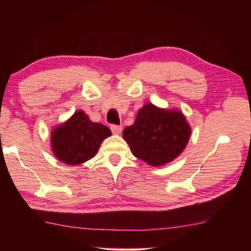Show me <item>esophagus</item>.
I'll return each mask as SVG.
<instances>
[{"mask_svg": "<svg viewBox=\"0 0 251 251\" xmlns=\"http://www.w3.org/2000/svg\"><path fill=\"white\" fill-rule=\"evenodd\" d=\"M122 129H123L122 126H118V125H112V126H110V130L113 131V134H116V135L121 134L122 133Z\"/></svg>", "mask_w": 251, "mask_h": 251, "instance_id": "34e87169", "label": "esophagus"}]
</instances>
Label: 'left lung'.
Masks as SVG:
<instances>
[{"mask_svg": "<svg viewBox=\"0 0 251 251\" xmlns=\"http://www.w3.org/2000/svg\"><path fill=\"white\" fill-rule=\"evenodd\" d=\"M190 134V125L179 109L147 103L138 110L134 124L125 127L123 138L135 157L159 167L181 154Z\"/></svg>", "mask_w": 251, "mask_h": 251, "instance_id": "8db88e82", "label": "left lung"}]
</instances>
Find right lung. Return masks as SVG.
Here are the masks:
<instances>
[{"mask_svg": "<svg viewBox=\"0 0 251 251\" xmlns=\"http://www.w3.org/2000/svg\"><path fill=\"white\" fill-rule=\"evenodd\" d=\"M110 135L112 131L107 126L92 122L84 110L79 109L50 131V148L62 163L79 165L92 159L101 142Z\"/></svg>", "mask_w": 251, "mask_h": 251, "instance_id": "right-lung-1", "label": "right lung"}]
</instances>
